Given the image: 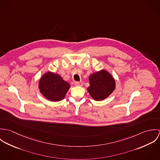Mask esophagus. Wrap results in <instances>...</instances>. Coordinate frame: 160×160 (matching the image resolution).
Masks as SVG:
<instances>
[{
	"instance_id": "obj_1",
	"label": "esophagus",
	"mask_w": 160,
	"mask_h": 160,
	"mask_svg": "<svg viewBox=\"0 0 160 160\" xmlns=\"http://www.w3.org/2000/svg\"><path fill=\"white\" fill-rule=\"evenodd\" d=\"M74 84H75V86H82L83 82H82V81H80V82H76Z\"/></svg>"
}]
</instances>
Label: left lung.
Here are the masks:
<instances>
[{
    "mask_svg": "<svg viewBox=\"0 0 160 160\" xmlns=\"http://www.w3.org/2000/svg\"><path fill=\"white\" fill-rule=\"evenodd\" d=\"M90 86L88 88L95 100H102L108 97L115 89V81L105 70H101L89 76Z\"/></svg>",
    "mask_w": 160,
    "mask_h": 160,
    "instance_id": "1",
    "label": "left lung"
}]
</instances>
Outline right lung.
<instances>
[{
    "mask_svg": "<svg viewBox=\"0 0 160 160\" xmlns=\"http://www.w3.org/2000/svg\"><path fill=\"white\" fill-rule=\"evenodd\" d=\"M70 86L62 78L57 74L48 72L40 79L39 88L42 94L50 101L63 100Z\"/></svg>",
    "mask_w": 160,
    "mask_h": 160,
    "instance_id": "right-lung-1",
    "label": "right lung"
}]
</instances>
